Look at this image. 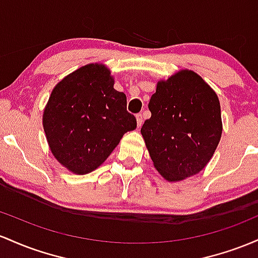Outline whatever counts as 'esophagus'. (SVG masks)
Instances as JSON below:
<instances>
[{
	"mask_svg": "<svg viewBox=\"0 0 258 258\" xmlns=\"http://www.w3.org/2000/svg\"><path fill=\"white\" fill-rule=\"evenodd\" d=\"M143 121H144V119H143V114H141V113L137 114V123H138L139 128H140V126H141V124H143Z\"/></svg>",
	"mask_w": 258,
	"mask_h": 258,
	"instance_id": "esophagus-1",
	"label": "esophagus"
}]
</instances>
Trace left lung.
Here are the masks:
<instances>
[{
  "instance_id": "left-lung-1",
  "label": "left lung",
  "mask_w": 258,
  "mask_h": 258,
  "mask_svg": "<svg viewBox=\"0 0 258 258\" xmlns=\"http://www.w3.org/2000/svg\"><path fill=\"white\" fill-rule=\"evenodd\" d=\"M151 118L141 134L153 166L168 181L198 174L212 158L222 137L216 92L192 71L157 83L149 102Z\"/></svg>"
}]
</instances>
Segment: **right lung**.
Returning <instances> with one entry per match:
<instances>
[{
    "instance_id": "obj_1",
    "label": "right lung",
    "mask_w": 258,
    "mask_h": 258,
    "mask_svg": "<svg viewBox=\"0 0 258 258\" xmlns=\"http://www.w3.org/2000/svg\"><path fill=\"white\" fill-rule=\"evenodd\" d=\"M103 64L91 63L54 86L42 115L51 152L75 174H86L107 160L137 119L126 111V96L113 88Z\"/></svg>"
}]
</instances>
